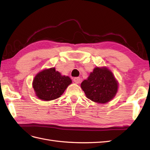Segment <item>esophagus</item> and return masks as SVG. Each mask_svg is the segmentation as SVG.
<instances>
[{"instance_id":"34e87169","label":"esophagus","mask_w":150,"mask_h":150,"mask_svg":"<svg viewBox=\"0 0 150 150\" xmlns=\"http://www.w3.org/2000/svg\"><path fill=\"white\" fill-rule=\"evenodd\" d=\"M73 81H74V83H76V84H79L81 81V78H79V77H76L73 79Z\"/></svg>"}]
</instances>
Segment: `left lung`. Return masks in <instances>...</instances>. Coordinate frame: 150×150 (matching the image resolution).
<instances>
[{
  "instance_id": "8db88e82",
  "label": "left lung",
  "mask_w": 150,
  "mask_h": 150,
  "mask_svg": "<svg viewBox=\"0 0 150 150\" xmlns=\"http://www.w3.org/2000/svg\"><path fill=\"white\" fill-rule=\"evenodd\" d=\"M86 97L98 103L104 104L115 96L118 83L112 72L106 67H95L87 79L81 84Z\"/></svg>"
}]
</instances>
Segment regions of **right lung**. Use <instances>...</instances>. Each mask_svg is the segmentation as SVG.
<instances>
[{
	"instance_id": "1",
	"label": "right lung",
	"mask_w": 150,
	"mask_h": 150,
	"mask_svg": "<svg viewBox=\"0 0 150 150\" xmlns=\"http://www.w3.org/2000/svg\"><path fill=\"white\" fill-rule=\"evenodd\" d=\"M72 83L68 76H62L55 68L44 69L36 74L33 86L37 97L43 101H51L59 98L67 86Z\"/></svg>"
}]
</instances>
